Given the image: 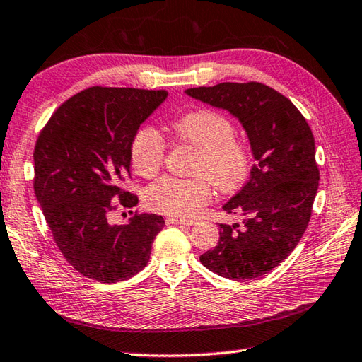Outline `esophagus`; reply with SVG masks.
<instances>
[{"label": "esophagus", "instance_id": "obj_1", "mask_svg": "<svg viewBox=\"0 0 362 362\" xmlns=\"http://www.w3.org/2000/svg\"><path fill=\"white\" fill-rule=\"evenodd\" d=\"M195 222L194 220H181V218H173V217H168L167 218V225H194Z\"/></svg>", "mask_w": 362, "mask_h": 362}]
</instances>
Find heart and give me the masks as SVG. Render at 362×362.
I'll list each match as a JSON object with an SVG mask.
<instances>
[{"mask_svg":"<svg viewBox=\"0 0 362 362\" xmlns=\"http://www.w3.org/2000/svg\"><path fill=\"white\" fill-rule=\"evenodd\" d=\"M173 137L197 148L194 178L164 176L150 184L145 202L153 211L173 218H192L212 200V184L223 194L235 192L252 170V151L235 137L233 122L212 109H195L172 123ZM165 140L158 129L142 127L131 140V165L139 176L151 178L165 159Z\"/></svg>","mask_w":362,"mask_h":362,"instance_id":"obj_1","label":"heart"}]
</instances>
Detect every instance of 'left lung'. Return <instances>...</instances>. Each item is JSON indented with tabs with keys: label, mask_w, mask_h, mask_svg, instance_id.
<instances>
[{
	"label": "left lung",
	"mask_w": 362,
	"mask_h": 362,
	"mask_svg": "<svg viewBox=\"0 0 362 362\" xmlns=\"http://www.w3.org/2000/svg\"><path fill=\"white\" fill-rule=\"evenodd\" d=\"M186 93L238 117L256 159L248 182L223 206L245 217L243 225L220 223L218 243L200 261L239 281L269 274L298 245L311 218L320 180L313 131L289 98L256 81Z\"/></svg>",
	"instance_id": "1"
}]
</instances>
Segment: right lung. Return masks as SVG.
Returning a JSON list of instances; mask_svg holds the SVG:
<instances>
[{
  "label": "right lung",
  "instance_id": "1",
  "mask_svg": "<svg viewBox=\"0 0 362 362\" xmlns=\"http://www.w3.org/2000/svg\"><path fill=\"white\" fill-rule=\"evenodd\" d=\"M167 90L93 86L64 101L34 146V192L57 248L73 269L100 283L139 274L165 222L134 214L110 225V212L132 208L137 195L123 189L129 148L142 122Z\"/></svg>",
  "mask_w": 362,
  "mask_h": 362
}]
</instances>
